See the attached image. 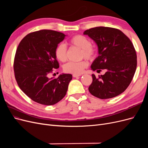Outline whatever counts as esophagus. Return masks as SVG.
Returning a JSON list of instances; mask_svg holds the SVG:
<instances>
[{"label": "esophagus", "instance_id": "esophagus-1", "mask_svg": "<svg viewBox=\"0 0 148 148\" xmlns=\"http://www.w3.org/2000/svg\"><path fill=\"white\" fill-rule=\"evenodd\" d=\"M81 75H82L81 74H73V77H75V78H76V77H80V76H81Z\"/></svg>", "mask_w": 148, "mask_h": 148}]
</instances>
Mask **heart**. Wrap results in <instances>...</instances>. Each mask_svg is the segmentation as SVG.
Listing matches in <instances>:
<instances>
[{"instance_id":"obj_1","label":"heart","mask_w":148,"mask_h":148,"mask_svg":"<svg viewBox=\"0 0 148 148\" xmlns=\"http://www.w3.org/2000/svg\"><path fill=\"white\" fill-rule=\"evenodd\" d=\"M69 44L81 49L80 58L84 57L88 60H92L96 56V51L91 46V42L88 38L83 35L74 36L69 40ZM55 56L58 60L64 62L66 60V47L64 44H58L55 49ZM88 66V62L82 60L78 62H69L64 66L66 73L81 74Z\"/></svg>"}]
</instances>
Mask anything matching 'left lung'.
<instances>
[{
	"instance_id": "8db88e82",
	"label": "left lung",
	"mask_w": 148,
	"mask_h": 148,
	"mask_svg": "<svg viewBox=\"0 0 148 148\" xmlns=\"http://www.w3.org/2000/svg\"><path fill=\"white\" fill-rule=\"evenodd\" d=\"M83 34L98 47L99 56L91 64V70L106 71L99 78L92 75L89 92L101 99L120 95L130 84L136 69L137 57L132 41L120 30L104 26L87 29Z\"/></svg>"
}]
</instances>
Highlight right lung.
Listing matches in <instances>:
<instances>
[{
    "label": "right lung",
    "instance_id": "obj_1",
    "mask_svg": "<svg viewBox=\"0 0 148 148\" xmlns=\"http://www.w3.org/2000/svg\"><path fill=\"white\" fill-rule=\"evenodd\" d=\"M66 35L42 29L27 34L16 49L13 69L18 85L26 95L39 104L51 106L66 95L71 74L49 78L53 69L59 67L55 56L57 46Z\"/></svg>",
    "mask_w": 148,
    "mask_h": 148
}]
</instances>
